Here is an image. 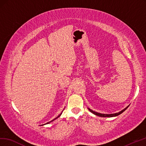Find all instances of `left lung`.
Returning a JSON list of instances; mask_svg holds the SVG:
<instances>
[{
	"label": "left lung",
	"instance_id": "obj_1",
	"mask_svg": "<svg viewBox=\"0 0 146 146\" xmlns=\"http://www.w3.org/2000/svg\"><path fill=\"white\" fill-rule=\"evenodd\" d=\"M129 107V106L125 108V109H124L123 110H122L121 111L119 112V113H114V114H101V113H97V112H95V111H93L91 110H90V108H88V110H90V112H91V113H93L94 114L96 115V116H100V117H114V116H118V115L121 114L122 113H123V112L126 110L127 108Z\"/></svg>",
	"mask_w": 146,
	"mask_h": 146
}]
</instances>
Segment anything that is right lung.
<instances>
[{"label":"right lung","mask_w":146,"mask_h":146,"mask_svg":"<svg viewBox=\"0 0 146 146\" xmlns=\"http://www.w3.org/2000/svg\"><path fill=\"white\" fill-rule=\"evenodd\" d=\"M61 114H62V113H61V114H60V115H59V116H58V117H56V118H55V119H53V120H52V121H50V122H52V121H54V120H55V119H57V118H58V117H60V116H61ZM50 122H48V123H46V124H48V123H50Z\"/></svg>","instance_id":"right-lung-1"}]
</instances>
